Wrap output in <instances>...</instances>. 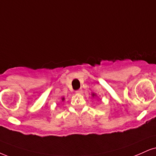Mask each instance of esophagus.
<instances>
[{
    "mask_svg": "<svg viewBox=\"0 0 156 156\" xmlns=\"http://www.w3.org/2000/svg\"><path fill=\"white\" fill-rule=\"evenodd\" d=\"M76 93H78V94H81V93H82V89H80V90H76Z\"/></svg>",
    "mask_w": 156,
    "mask_h": 156,
    "instance_id": "1",
    "label": "esophagus"
}]
</instances>
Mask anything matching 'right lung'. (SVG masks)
<instances>
[{"label": "right lung", "instance_id": "1", "mask_svg": "<svg viewBox=\"0 0 156 156\" xmlns=\"http://www.w3.org/2000/svg\"><path fill=\"white\" fill-rule=\"evenodd\" d=\"M62 100H63V98H62Z\"/></svg>", "mask_w": 156, "mask_h": 156}]
</instances>
